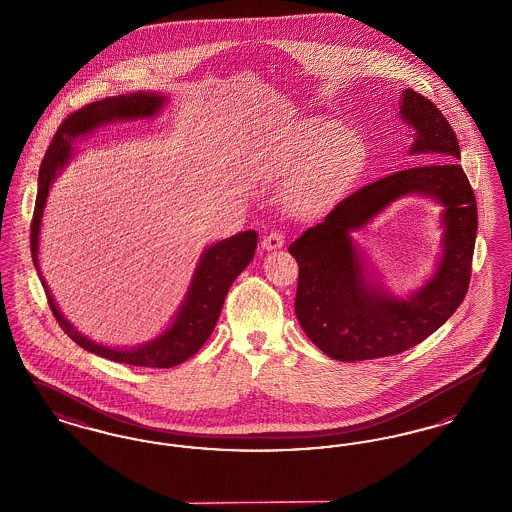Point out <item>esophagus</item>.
<instances>
[{"label": "esophagus", "mask_w": 512, "mask_h": 512, "mask_svg": "<svg viewBox=\"0 0 512 512\" xmlns=\"http://www.w3.org/2000/svg\"><path fill=\"white\" fill-rule=\"evenodd\" d=\"M286 242V236H284V232H280V230H272V232H268L267 236L263 238V249H267V251H274V249H280L282 245Z\"/></svg>", "instance_id": "1"}]
</instances>
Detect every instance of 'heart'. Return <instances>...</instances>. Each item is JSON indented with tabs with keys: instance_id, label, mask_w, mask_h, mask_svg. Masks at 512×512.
<instances>
[{
	"instance_id": "b5f03b06",
	"label": "heart",
	"mask_w": 512,
	"mask_h": 512,
	"mask_svg": "<svg viewBox=\"0 0 512 512\" xmlns=\"http://www.w3.org/2000/svg\"><path fill=\"white\" fill-rule=\"evenodd\" d=\"M311 130H313V140L309 146L290 149V151H276L270 157L259 161L257 172L265 178H276V180L293 178L307 167L311 157H315L322 149L330 146L340 134V128L328 122L313 124ZM345 159H347L345 151L341 149L332 151L315 167L305 172L293 186L292 197L295 205L313 207L330 194L340 178L341 171L345 169Z\"/></svg>"
}]
</instances>
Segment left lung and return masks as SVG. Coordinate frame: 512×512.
Instances as JSON below:
<instances>
[{
    "mask_svg": "<svg viewBox=\"0 0 512 512\" xmlns=\"http://www.w3.org/2000/svg\"><path fill=\"white\" fill-rule=\"evenodd\" d=\"M414 128L411 153L434 165L393 172L347 195L290 245L299 265L295 315L322 353L355 363L390 357L426 340L463 303L478 230L474 190L461 165L459 140L430 99L405 90L399 109ZM424 193L446 205L444 257L437 274L411 300L370 285L348 232L362 227L397 196Z\"/></svg>",
    "mask_w": 512,
    "mask_h": 512,
    "instance_id": "8db88e82",
    "label": "left lung"
}]
</instances>
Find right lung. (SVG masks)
Here are the masks:
<instances>
[{
	"label": "right lung",
	"mask_w": 512,
	"mask_h": 512,
	"mask_svg": "<svg viewBox=\"0 0 512 512\" xmlns=\"http://www.w3.org/2000/svg\"><path fill=\"white\" fill-rule=\"evenodd\" d=\"M165 98L157 94H128L119 98H107L94 101L90 105H84L82 109L71 113L61 126L57 128L48 151L44 155V161L40 165L38 174V195L34 205V215L30 222V253L34 267L38 270V276L42 280V286L46 290L49 309L53 313L63 332L80 347H84L90 353H96L99 357H105L115 363L124 365L147 366V368H171L180 365L186 359L195 355L201 345L209 340L217 320H219L224 297L230 290L232 282L238 278V274L244 270L249 261L255 255L257 247V232L247 230L240 232L228 240H222L219 244L211 245L205 249L194 278L190 292L186 295V301L180 309V313L174 318L171 328L165 330L159 338L149 341L136 349H111L98 345L96 341H90L80 332H76L73 324L65 320L59 313L57 305L53 303V297L49 293L46 280L42 278V272L38 267V234L42 224V213L48 199L49 186L55 180L59 171L67 165L71 157V144L69 140L78 138L80 134L92 132L99 124H107L111 121H124V119H138V117H151L155 115Z\"/></svg>",
	"instance_id": "add662e5"
}]
</instances>
